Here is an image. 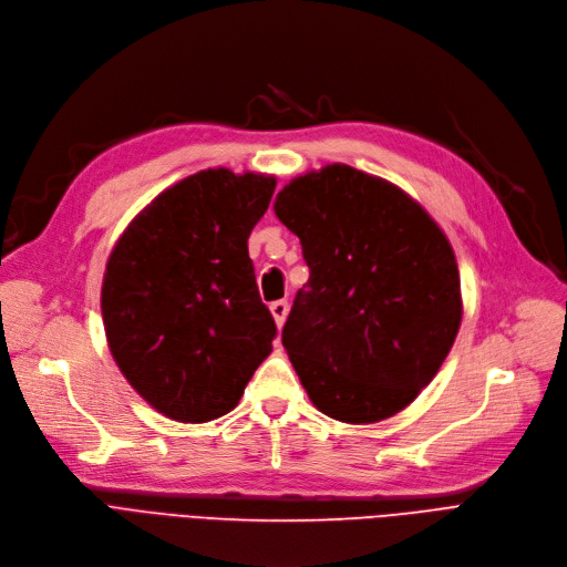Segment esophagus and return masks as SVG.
I'll return each mask as SVG.
<instances>
[{
  "mask_svg": "<svg viewBox=\"0 0 567 567\" xmlns=\"http://www.w3.org/2000/svg\"><path fill=\"white\" fill-rule=\"evenodd\" d=\"M269 311H272V318L277 322V328H284L286 316H288V302H284V300L272 302V305H269Z\"/></svg>",
  "mask_w": 567,
  "mask_h": 567,
  "instance_id": "obj_1",
  "label": "esophagus"
}]
</instances>
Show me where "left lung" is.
Masks as SVG:
<instances>
[{
  "instance_id": "1",
  "label": "left lung",
  "mask_w": 567,
  "mask_h": 567,
  "mask_svg": "<svg viewBox=\"0 0 567 567\" xmlns=\"http://www.w3.org/2000/svg\"><path fill=\"white\" fill-rule=\"evenodd\" d=\"M275 214L311 269L281 341L313 406L346 424L411 406L464 313L443 228L401 186L346 164L292 177Z\"/></svg>"
}]
</instances>
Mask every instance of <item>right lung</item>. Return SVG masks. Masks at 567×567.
<instances>
[{
	"label": "right lung",
	"mask_w": 567,
	"mask_h": 567,
	"mask_svg": "<svg viewBox=\"0 0 567 567\" xmlns=\"http://www.w3.org/2000/svg\"><path fill=\"white\" fill-rule=\"evenodd\" d=\"M275 175L207 168L164 188L107 256L101 316L128 385L175 422L230 413L277 326L260 302L249 235Z\"/></svg>",
	"instance_id": "1"
}]
</instances>
